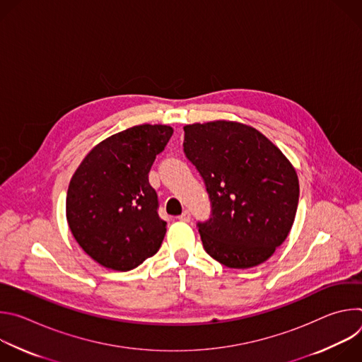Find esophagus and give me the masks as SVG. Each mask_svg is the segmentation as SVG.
<instances>
[{
    "label": "esophagus",
    "mask_w": 362,
    "mask_h": 362,
    "mask_svg": "<svg viewBox=\"0 0 362 362\" xmlns=\"http://www.w3.org/2000/svg\"><path fill=\"white\" fill-rule=\"evenodd\" d=\"M190 218H192V215H190L189 211H183V214L179 216V219H180L182 222H189Z\"/></svg>",
    "instance_id": "obj_1"
}]
</instances>
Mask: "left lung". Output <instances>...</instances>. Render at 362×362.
I'll return each instance as SVG.
<instances>
[{
    "instance_id": "1",
    "label": "left lung",
    "mask_w": 362,
    "mask_h": 362,
    "mask_svg": "<svg viewBox=\"0 0 362 362\" xmlns=\"http://www.w3.org/2000/svg\"><path fill=\"white\" fill-rule=\"evenodd\" d=\"M183 130V151L212 204V218L197 223L204 250L233 269L265 262L295 221L293 166L269 139L242 123L216 120Z\"/></svg>"
}]
</instances>
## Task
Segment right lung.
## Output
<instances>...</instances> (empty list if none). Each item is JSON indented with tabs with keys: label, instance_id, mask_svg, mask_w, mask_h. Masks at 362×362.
Here are the masks:
<instances>
[{
	"label": "right lung",
	"instance_id": "add662e5",
	"mask_svg": "<svg viewBox=\"0 0 362 362\" xmlns=\"http://www.w3.org/2000/svg\"><path fill=\"white\" fill-rule=\"evenodd\" d=\"M170 126L140 124L100 141L74 172L66 200L70 230L101 267L126 272L156 253L166 233L148 183Z\"/></svg>",
	"mask_w": 362,
	"mask_h": 362
}]
</instances>
